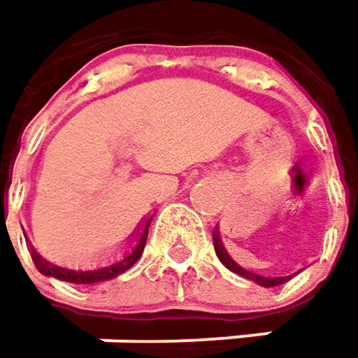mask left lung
Masks as SVG:
<instances>
[{
	"instance_id": "obj_1",
	"label": "left lung",
	"mask_w": 358,
	"mask_h": 358,
	"mask_svg": "<svg viewBox=\"0 0 358 358\" xmlns=\"http://www.w3.org/2000/svg\"><path fill=\"white\" fill-rule=\"evenodd\" d=\"M214 250H216L217 259L226 265L229 271H234V273H238V275H243V278L252 279V281H255V283L262 285V287H275V285H281V283L289 281V279L295 275V273H293V275H285V278H275V275H259V273H253V271L243 269V267H240V265L236 264V262L228 255V252L224 250V245H222V241L217 238V234L216 238H214Z\"/></svg>"
}]
</instances>
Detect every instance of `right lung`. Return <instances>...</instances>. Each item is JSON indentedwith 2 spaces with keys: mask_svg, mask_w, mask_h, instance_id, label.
Segmentation results:
<instances>
[{
  "mask_svg": "<svg viewBox=\"0 0 358 358\" xmlns=\"http://www.w3.org/2000/svg\"><path fill=\"white\" fill-rule=\"evenodd\" d=\"M150 222H152V216L148 217V220H144V224H142L136 240H134V243L130 245V250H127V253L120 259H117L115 264L106 265V267L93 269V271H73V269H65V267H57V265L49 264L47 259H43L39 253H35L33 248L31 257L35 265H37V269L43 275H51V278L61 279V281H69V283H99V281H106V279H115L120 273H124L127 269H130L142 257L144 245H146V238H148V226H150Z\"/></svg>",
  "mask_w": 358,
  "mask_h": 358,
  "instance_id": "obj_1",
  "label": "right lung"
}]
</instances>
